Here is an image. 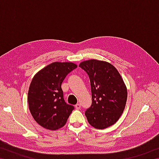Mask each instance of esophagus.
Masks as SVG:
<instances>
[{
    "label": "esophagus",
    "instance_id": "obj_1",
    "mask_svg": "<svg viewBox=\"0 0 159 159\" xmlns=\"http://www.w3.org/2000/svg\"><path fill=\"white\" fill-rule=\"evenodd\" d=\"M75 107H76V109H80V104H76L75 105Z\"/></svg>",
    "mask_w": 159,
    "mask_h": 159
}]
</instances>
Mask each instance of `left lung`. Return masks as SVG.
<instances>
[{
    "mask_svg": "<svg viewBox=\"0 0 159 159\" xmlns=\"http://www.w3.org/2000/svg\"><path fill=\"white\" fill-rule=\"evenodd\" d=\"M79 66L90 79L92 104L85 114L97 129L109 127L119 119L127 101V88L117 69L107 61L90 60Z\"/></svg>",
    "mask_w": 159,
    "mask_h": 159,
    "instance_id": "left-lung-1",
    "label": "left lung"
}]
</instances>
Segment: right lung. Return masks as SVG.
<instances>
[{
	"instance_id": "obj_1",
	"label": "right lung",
	"mask_w": 159,
	"mask_h": 159,
	"mask_svg": "<svg viewBox=\"0 0 159 159\" xmlns=\"http://www.w3.org/2000/svg\"><path fill=\"white\" fill-rule=\"evenodd\" d=\"M77 67L71 62H53L35 75L28 92L29 107L39 124L55 130L66 124L74 107L66 103L61 85Z\"/></svg>"
}]
</instances>
